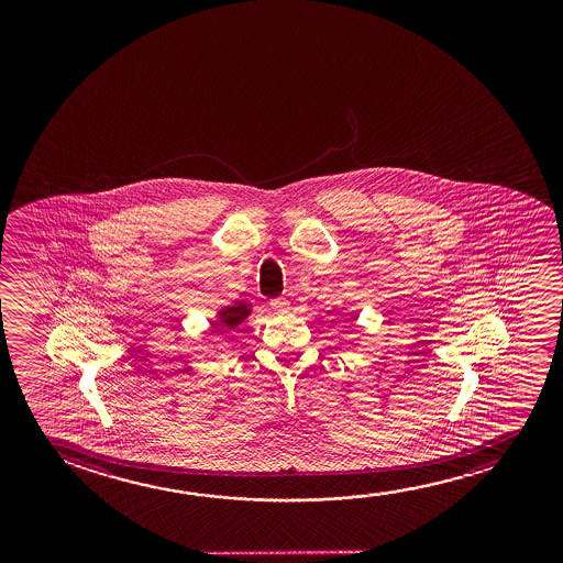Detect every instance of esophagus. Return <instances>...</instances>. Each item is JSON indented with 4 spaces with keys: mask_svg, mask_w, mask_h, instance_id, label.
<instances>
[{
    "mask_svg": "<svg viewBox=\"0 0 563 563\" xmlns=\"http://www.w3.org/2000/svg\"><path fill=\"white\" fill-rule=\"evenodd\" d=\"M269 306L277 316H285V313H288V309H290V303H288L286 298H277V300L271 301Z\"/></svg>",
    "mask_w": 563,
    "mask_h": 563,
    "instance_id": "esophagus-1",
    "label": "esophagus"
}]
</instances>
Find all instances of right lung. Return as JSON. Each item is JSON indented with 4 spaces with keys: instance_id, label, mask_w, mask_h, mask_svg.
<instances>
[{
    "instance_id": "1",
    "label": "right lung",
    "mask_w": 563,
    "mask_h": 563,
    "mask_svg": "<svg viewBox=\"0 0 563 563\" xmlns=\"http://www.w3.org/2000/svg\"><path fill=\"white\" fill-rule=\"evenodd\" d=\"M252 309H254V306L250 301H234L231 306L217 309L216 316H213L216 317L213 324L221 332L234 331L236 327L246 321L247 317L252 316Z\"/></svg>"
}]
</instances>
